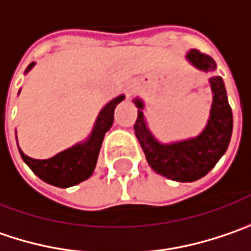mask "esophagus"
I'll return each instance as SVG.
<instances>
[{
	"label": "esophagus",
	"instance_id": "esophagus-1",
	"mask_svg": "<svg viewBox=\"0 0 251 251\" xmlns=\"http://www.w3.org/2000/svg\"><path fill=\"white\" fill-rule=\"evenodd\" d=\"M126 92H127V95L130 96V95H132V94H133V92H135V88H133V86H129Z\"/></svg>",
	"mask_w": 251,
	"mask_h": 251
}]
</instances>
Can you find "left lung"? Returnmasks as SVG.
Returning <instances> with one entry per match:
<instances>
[{
	"label": "left lung",
	"mask_w": 251,
	"mask_h": 251,
	"mask_svg": "<svg viewBox=\"0 0 251 251\" xmlns=\"http://www.w3.org/2000/svg\"><path fill=\"white\" fill-rule=\"evenodd\" d=\"M187 59L201 71L216 69L213 58L198 50L187 52ZM209 81L213 91L210 119L206 129L195 139L172 145L159 143L146 127L142 113L143 103L139 99H135V103L139 108L138 119L133 126L135 135L151 168L168 179L176 182H195L213 169L227 149L233 129L231 108L222 76H212Z\"/></svg>",
	"instance_id": "obj_1"
}]
</instances>
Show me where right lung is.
I'll use <instances>...</instances> for the list:
<instances>
[{"instance_id": "add662e5", "label": "right lung", "mask_w": 251, "mask_h": 251, "mask_svg": "<svg viewBox=\"0 0 251 251\" xmlns=\"http://www.w3.org/2000/svg\"><path fill=\"white\" fill-rule=\"evenodd\" d=\"M34 67V62L29 64L25 72ZM125 96L121 95L111 100L98 116L96 125L92 130V135L85 143L76 145L71 149H67L51 159L38 160L26 156L20 149L24 162L31 168V170L47 183L53 184L56 187H69L86 180L95 169L98 155L100 151V145L105 133L111 129L113 124V112L116 105L124 100Z\"/></svg>"}]
</instances>
